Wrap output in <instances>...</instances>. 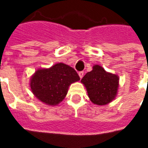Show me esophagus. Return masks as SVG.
I'll list each match as a JSON object with an SVG mask.
<instances>
[{
  "instance_id": "obj_1",
  "label": "esophagus",
  "mask_w": 148,
  "mask_h": 148,
  "mask_svg": "<svg viewBox=\"0 0 148 148\" xmlns=\"http://www.w3.org/2000/svg\"><path fill=\"white\" fill-rule=\"evenodd\" d=\"M78 75H79L80 78H82V77L84 76V72H79L78 73Z\"/></svg>"
}]
</instances>
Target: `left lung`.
Here are the masks:
<instances>
[{
	"instance_id": "8db88e82",
	"label": "left lung",
	"mask_w": 148,
	"mask_h": 148,
	"mask_svg": "<svg viewBox=\"0 0 148 148\" xmlns=\"http://www.w3.org/2000/svg\"><path fill=\"white\" fill-rule=\"evenodd\" d=\"M87 90L90 101L96 105H106L114 100L118 94L119 78L95 64L81 81Z\"/></svg>"
}]
</instances>
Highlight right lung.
Here are the masks:
<instances>
[{"label":"right lung","mask_w":148,"mask_h":148,"mask_svg":"<svg viewBox=\"0 0 148 148\" xmlns=\"http://www.w3.org/2000/svg\"><path fill=\"white\" fill-rule=\"evenodd\" d=\"M80 80L74 69L64 63L38 69L30 78L32 93L47 105L56 106L66 97L71 84Z\"/></svg>","instance_id":"obj_1"}]
</instances>
